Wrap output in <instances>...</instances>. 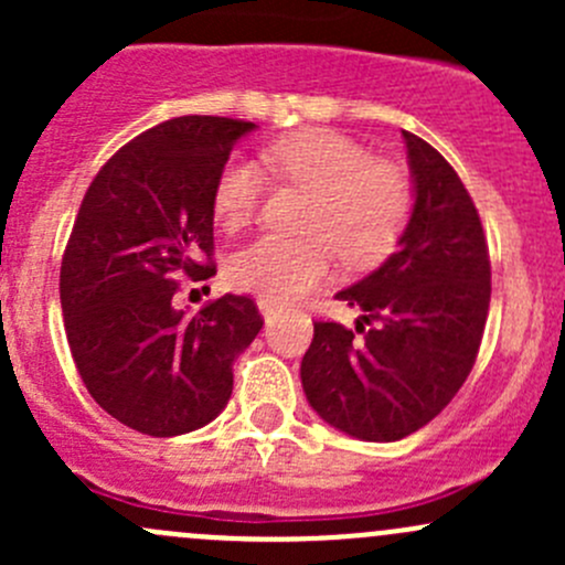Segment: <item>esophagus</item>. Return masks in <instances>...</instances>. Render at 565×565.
<instances>
[{"instance_id":"1","label":"esophagus","mask_w":565,"mask_h":565,"mask_svg":"<svg viewBox=\"0 0 565 565\" xmlns=\"http://www.w3.org/2000/svg\"><path fill=\"white\" fill-rule=\"evenodd\" d=\"M259 311H262V317H265L267 324H270L273 317H276V306L267 303V300H262V298H259Z\"/></svg>"}]
</instances>
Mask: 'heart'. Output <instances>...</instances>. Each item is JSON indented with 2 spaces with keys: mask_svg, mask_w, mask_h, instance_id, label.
<instances>
[{
  "mask_svg": "<svg viewBox=\"0 0 565 565\" xmlns=\"http://www.w3.org/2000/svg\"><path fill=\"white\" fill-rule=\"evenodd\" d=\"M262 163L281 182L311 193L303 232L262 235L226 265L235 289L267 303H289L324 281L335 250L347 265H372L396 246L413 213V182L398 163L377 161L369 147L330 128H303L262 150ZM267 182L243 158L224 163L213 185V213L224 230H241L259 210Z\"/></svg>",
  "mask_w": 565,
  "mask_h": 565,
  "instance_id": "b5f03b06",
  "label": "heart"
}]
</instances>
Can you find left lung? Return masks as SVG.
Listing matches in <instances>:
<instances>
[{
    "label": "left lung",
    "instance_id": "1",
    "mask_svg": "<svg viewBox=\"0 0 565 565\" xmlns=\"http://www.w3.org/2000/svg\"><path fill=\"white\" fill-rule=\"evenodd\" d=\"M415 204L396 254L335 298L363 309L355 330L315 322L300 363L319 418L391 443L429 424L465 385L492 295L487 235L451 163L402 130Z\"/></svg>",
    "mask_w": 565,
    "mask_h": 565
}]
</instances>
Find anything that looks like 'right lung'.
<instances>
[{
    "mask_svg": "<svg viewBox=\"0 0 565 565\" xmlns=\"http://www.w3.org/2000/svg\"><path fill=\"white\" fill-rule=\"evenodd\" d=\"M254 122L174 117L119 147L89 182L60 270L65 333L89 396L150 437L210 424L232 396V363L262 330L248 295L188 317L177 276L213 265V185Z\"/></svg>",
    "mask_w": 565,
    "mask_h": 565,
    "instance_id": "1",
    "label": "right lung"
}]
</instances>
